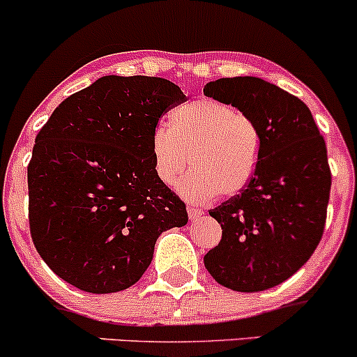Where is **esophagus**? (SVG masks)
Returning <instances> with one entry per match:
<instances>
[{
	"mask_svg": "<svg viewBox=\"0 0 357 357\" xmlns=\"http://www.w3.org/2000/svg\"><path fill=\"white\" fill-rule=\"evenodd\" d=\"M203 213H204V211L202 210V208L195 206V204H190V206H188V215H190V220L199 218V216H202Z\"/></svg>",
	"mask_w": 357,
	"mask_h": 357,
	"instance_id": "1",
	"label": "esophagus"
}]
</instances>
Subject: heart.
<instances>
[{
    "instance_id": "b5f03b06",
    "label": "heart",
    "mask_w": 357,
    "mask_h": 357,
    "mask_svg": "<svg viewBox=\"0 0 357 357\" xmlns=\"http://www.w3.org/2000/svg\"><path fill=\"white\" fill-rule=\"evenodd\" d=\"M169 124L153 132V159L159 181L173 186L191 161L179 192L192 202L238 195L260 161V129L247 112L216 99L191 100L169 114Z\"/></svg>"
}]
</instances>
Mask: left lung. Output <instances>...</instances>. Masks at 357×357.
<instances>
[{
  "label": "left lung",
  "mask_w": 357,
  "mask_h": 357,
  "mask_svg": "<svg viewBox=\"0 0 357 357\" xmlns=\"http://www.w3.org/2000/svg\"><path fill=\"white\" fill-rule=\"evenodd\" d=\"M203 92L247 112L261 137L252 181L210 210L223 233L204 267L236 292L272 289L292 277L322 238L333 179L326 141L304 102L270 82L233 77L210 82Z\"/></svg>",
  "instance_id": "left-lung-1"
}]
</instances>
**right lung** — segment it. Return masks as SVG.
<instances>
[{"instance_id": "1", "label": "right lung", "mask_w": 357, "mask_h": 357, "mask_svg": "<svg viewBox=\"0 0 357 357\" xmlns=\"http://www.w3.org/2000/svg\"><path fill=\"white\" fill-rule=\"evenodd\" d=\"M186 100L158 77H102L72 93L36 134L28 221L36 252L92 294L134 285L162 231L188 223L186 204L159 181L153 132Z\"/></svg>"}]
</instances>
